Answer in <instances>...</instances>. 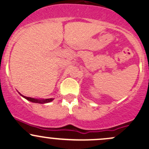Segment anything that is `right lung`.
<instances>
[{"instance_id": "1", "label": "right lung", "mask_w": 149, "mask_h": 149, "mask_svg": "<svg viewBox=\"0 0 149 149\" xmlns=\"http://www.w3.org/2000/svg\"><path fill=\"white\" fill-rule=\"evenodd\" d=\"M25 99H27V100L30 101V102H35V103H47V102H49L53 100V98H50V99H46V100H37V99H34L32 98V97H25V96H23Z\"/></svg>"}]
</instances>
